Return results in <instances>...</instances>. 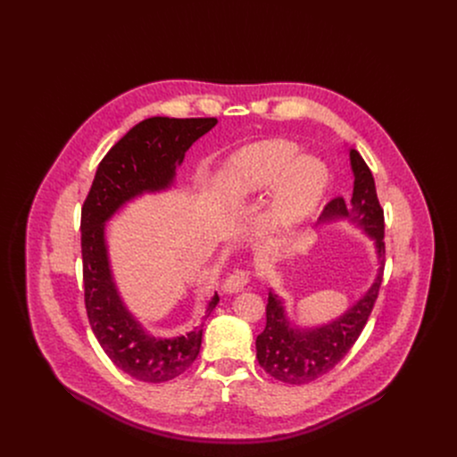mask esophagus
<instances>
[{
  "mask_svg": "<svg viewBox=\"0 0 457 457\" xmlns=\"http://www.w3.org/2000/svg\"><path fill=\"white\" fill-rule=\"evenodd\" d=\"M247 282H249V271L237 270L226 278L222 289H224V293H238L247 286Z\"/></svg>",
  "mask_w": 457,
  "mask_h": 457,
  "instance_id": "obj_1",
  "label": "esophagus"
}]
</instances>
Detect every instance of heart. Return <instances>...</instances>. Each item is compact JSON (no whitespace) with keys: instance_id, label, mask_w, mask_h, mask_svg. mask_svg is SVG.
I'll return each mask as SVG.
<instances>
[{"instance_id":"b5f03b06","label":"heart","mask_w":457,"mask_h":457,"mask_svg":"<svg viewBox=\"0 0 457 457\" xmlns=\"http://www.w3.org/2000/svg\"><path fill=\"white\" fill-rule=\"evenodd\" d=\"M296 155V145L280 139L242 148L220 168L217 197L240 206L275 187L262 229L271 238L289 237L312 215L329 186L328 166L312 155Z\"/></svg>"}]
</instances>
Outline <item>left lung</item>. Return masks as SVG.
I'll use <instances>...</instances> for the list:
<instances>
[{
    "mask_svg": "<svg viewBox=\"0 0 457 457\" xmlns=\"http://www.w3.org/2000/svg\"><path fill=\"white\" fill-rule=\"evenodd\" d=\"M349 157L354 173L351 204H345L342 197L333 199L325 206L320 220H347L361 228L374 240L379 268L369 291L340 318L320 328L302 329L293 325L282 298L270 291L266 329L256 337V360L268 374L284 383H311L333 370L361 335L379 293L385 262L383 210L376 195L372 171L356 150H349Z\"/></svg>",
    "mask_w": 457,
    "mask_h": 457,
    "instance_id": "1",
    "label": "left lung"
}]
</instances>
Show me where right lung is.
<instances>
[{
    "label": "right lung",
    "mask_w": 457,
    "mask_h": 457,
    "mask_svg": "<svg viewBox=\"0 0 457 457\" xmlns=\"http://www.w3.org/2000/svg\"><path fill=\"white\" fill-rule=\"evenodd\" d=\"M217 124L215 117H150L136 124L99 162L81 210L85 305L92 331L108 358L128 376L162 383L199 356L203 328L177 338H155L129 312L117 291L106 244V222L143 193L168 189L189 146ZM219 303L215 293L206 316Z\"/></svg>",
    "instance_id": "obj_1"
}]
</instances>
